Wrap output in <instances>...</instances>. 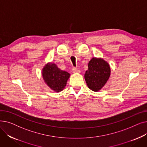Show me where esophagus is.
I'll use <instances>...</instances> for the list:
<instances>
[{
	"instance_id": "obj_1",
	"label": "esophagus",
	"mask_w": 147,
	"mask_h": 147,
	"mask_svg": "<svg viewBox=\"0 0 147 147\" xmlns=\"http://www.w3.org/2000/svg\"><path fill=\"white\" fill-rule=\"evenodd\" d=\"M72 71H73V73H79L80 72V69H79L78 68H77L76 67H73Z\"/></svg>"
}]
</instances>
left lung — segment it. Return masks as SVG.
Here are the masks:
<instances>
[{
  "label": "left lung",
  "instance_id": "1",
  "mask_svg": "<svg viewBox=\"0 0 147 147\" xmlns=\"http://www.w3.org/2000/svg\"><path fill=\"white\" fill-rule=\"evenodd\" d=\"M110 76V67L101 58H93L88 64V69L84 74V79L88 88L97 92L106 83Z\"/></svg>",
  "mask_w": 147,
  "mask_h": 147
}]
</instances>
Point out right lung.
<instances>
[{"label": "right lung", "instance_id": "obj_1", "mask_svg": "<svg viewBox=\"0 0 147 147\" xmlns=\"http://www.w3.org/2000/svg\"><path fill=\"white\" fill-rule=\"evenodd\" d=\"M42 75L46 83L55 92L64 89L69 77L68 73L61 70L56 64L52 63L46 65L43 69Z\"/></svg>", "mask_w": 147, "mask_h": 147}]
</instances>
